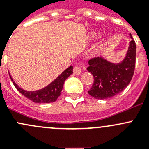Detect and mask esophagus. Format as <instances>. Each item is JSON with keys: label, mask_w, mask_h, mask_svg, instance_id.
Here are the masks:
<instances>
[{"label": "esophagus", "mask_w": 149, "mask_h": 149, "mask_svg": "<svg viewBox=\"0 0 149 149\" xmlns=\"http://www.w3.org/2000/svg\"><path fill=\"white\" fill-rule=\"evenodd\" d=\"M85 66L84 65H76L74 67V68H73V73L76 75H80L81 73L82 70H85Z\"/></svg>", "instance_id": "1"}]
</instances>
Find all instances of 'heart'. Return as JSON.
I'll return each mask as SVG.
<instances>
[{
  "label": "heart",
  "mask_w": 149,
  "mask_h": 149,
  "mask_svg": "<svg viewBox=\"0 0 149 149\" xmlns=\"http://www.w3.org/2000/svg\"><path fill=\"white\" fill-rule=\"evenodd\" d=\"M91 35L94 37H97V36L99 35V34L98 32H97V31H92V32L91 33Z\"/></svg>",
  "instance_id": "heart-1"
}]
</instances>
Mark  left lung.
I'll use <instances>...</instances> for the list:
<instances>
[{
  "label": "left lung",
  "instance_id": "8db88e82",
  "mask_svg": "<svg viewBox=\"0 0 149 149\" xmlns=\"http://www.w3.org/2000/svg\"><path fill=\"white\" fill-rule=\"evenodd\" d=\"M130 37L131 41L125 57L120 63H112L103 57L88 61L87 70L92 73L94 81L88 92L94 98H111L123 91L131 81L136 66V45L131 34Z\"/></svg>",
  "mask_w": 149,
  "mask_h": 149
}]
</instances>
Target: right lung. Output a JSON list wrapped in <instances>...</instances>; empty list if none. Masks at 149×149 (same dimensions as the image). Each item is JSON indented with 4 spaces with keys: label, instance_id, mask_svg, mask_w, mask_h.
Masks as SVG:
<instances>
[{
    "label": "right lung",
    "instance_id": "1",
    "mask_svg": "<svg viewBox=\"0 0 149 149\" xmlns=\"http://www.w3.org/2000/svg\"><path fill=\"white\" fill-rule=\"evenodd\" d=\"M73 66H70L47 86L36 91H26L23 89L13 81L10 73L9 76L15 87L26 98L35 103H50L56 101L57 99L60 97L64 82L67 78L73 73Z\"/></svg>",
    "mask_w": 149,
    "mask_h": 149
}]
</instances>
